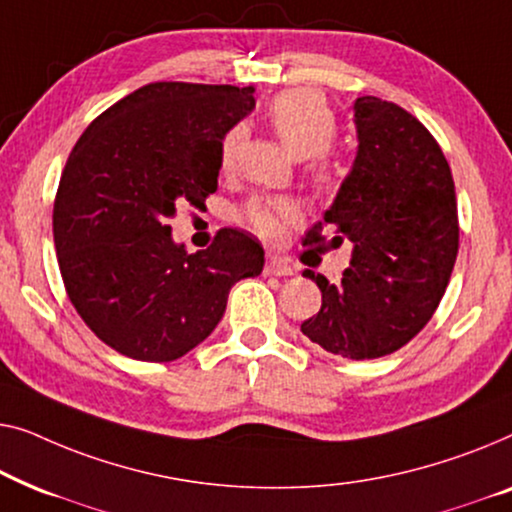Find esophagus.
Here are the masks:
<instances>
[{
  "instance_id": "esophagus-1",
  "label": "esophagus",
  "mask_w": 512,
  "mask_h": 512,
  "mask_svg": "<svg viewBox=\"0 0 512 512\" xmlns=\"http://www.w3.org/2000/svg\"><path fill=\"white\" fill-rule=\"evenodd\" d=\"M264 271L269 273V276H292V273H294L292 264L280 255H269V259H266Z\"/></svg>"
}]
</instances>
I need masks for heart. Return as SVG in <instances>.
Wrapping results in <instances>:
<instances>
[{"mask_svg":"<svg viewBox=\"0 0 512 512\" xmlns=\"http://www.w3.org/2000/svg\"><path fill=\"white\" fill-rule=\"evenodd\" d=\"M266 122L297 160H308V176L315 185H327L334 178V160L329 148L338 134V122L320 92L311 88L280 92L266 106ZM243 139H246L243 125H232L222 134L218 162L225 174L236 167ZM239 215L255 234L271 239L280 232L283 222L299 218V204L285 197L250 199Z\"/></svg>","mask_w":512,"mask_h":512,"instance_id":"heart-1","label":"heart"}]
</instances>
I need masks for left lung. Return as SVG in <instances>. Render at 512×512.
Returning <instances> with one entry per match:
<instances>
[{
    "label": "left lung",
    "mask_w": 512,
    "mask_h": 512,
    "mask_svg": "<svg viewBox=\"0 0 512 512\" xmlns=\"http://www.w3.org/2000/svg\"><path fill=\"white\" fill-rule=\"evenodd\" d=\"M357 157L325 220L304 246L352 241L341 283L322 273V306L301 322L320 348L348 359H376L417 336L441 304L459 248L457 194L450 164L429 129L401 106L359 97Z\"/></svg>",
    "instance_id": "8db88e82"
}]
</instances>
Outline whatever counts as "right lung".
I'll use <instances>...</instances> for the list:
<instances>
[{
    "instance_id": "add662e5",
    "label": "right lung",
    "mask_w": 512,
    "mask_h": 512,
    "mask_svg": "<svg viewBox=\"0 0 512 512\" xmlns=\"http://www.w3.org/2000/svg\"><path fill=\"white\" fill-rule=\"evenodd\" d=\"M255 88L162 81L90 122L53 206L57 264L85 325L120 355L174 362L225 313L229 290L259 276L264 248L225 227L206 250L171 239L176 206L218 190L222 134L255 109Z\"/></svg>"
}]
</instances>
